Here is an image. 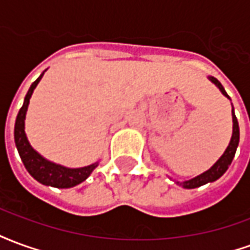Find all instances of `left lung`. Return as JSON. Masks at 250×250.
<instances>
[{
	"mask_svg": "<svg viewBox=\"0 0 250 250\" xmlns=\"http://www.w3.org/2000/svg\"><path fill=\"white\" fill-rule=\"evenodd\" d=\"M210 82L214 84L215 87L218 88L221 91V93L228 98H229V95L226 93L225 88L222 87V84H221L215 77L213 76H208ZM231 119H233V132H231V138L230 142H229V145L226 147V150L224 151V154L221 155L220 159L217 161V162L209 168V170H206L205 173L199 174L197 177H194V178L188 179V181H184V182H179V181H175V184L179 185V186H182L184 188H199V186H202V185L210 184V182H214L218 178H221L225 171L229 168L230 166L231 161H233V158H234V154H236L237 147H238V142H240V127H238V122H237L236 115H234V108H233V104H231Z\"/></svg>",
	"mask_w": 250,
	"mask_h": 250,
	"instance_id": "left-lung-1",
	"label": "left lung"
}]
</instances>
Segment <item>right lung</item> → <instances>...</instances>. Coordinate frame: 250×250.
Returning a JSON list of instances; mask_svg holds the SVG:
<instances>
[{
	"instance_id": "obj_1",
	"label": "right lung",
	"mask_w": 250,
	"mask_h": 250,
	"mask_svg": "<svg viewBox=\"0 0 250 250\" xmlns=\"http://www.w3.org/2000/svg\"><path fill=\"white\" fill-rule=\"evenodd\" d=\"M44 72L30 85L29 91L25 96L24 104L20 109L17 119H16V125H14V142H16L17 151H19L21 161L24 163L25 168L37 182L45 185V186H52V188H69L85 181L93 170L98 167L99 162L88 165L84 167H65L62 165L48 161L46 158L42 157L30 146L26 134H25V118H26V111H28L32 93L37 87V84L40 83L41 77L44 76Z\"/></svg>"
}]
</instances>
